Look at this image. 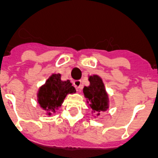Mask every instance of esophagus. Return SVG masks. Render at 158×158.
<instances>
[{"label":"esophagus","mask_w":158,"mask_h":158,"mask_svg":"<svg viewBox=\"0 0 158 158\" xmlns=\"http://www.w3.org/2000/svg\"><path fill=\"white\" fill-rule=\"evenodd\" d=\"M73 85L75 87V89L77 90H80V89H82V83L80 80H76L73 82Z\"/></svg>","instance_id":"esophagus-1"}]
</instances>
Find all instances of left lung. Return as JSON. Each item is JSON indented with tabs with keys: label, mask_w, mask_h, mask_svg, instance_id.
Listing matches in <instances>:
<instances>
[{
	"label": "left lung",
	"mask_w": 158,
	"mask_h": 158,
	"mask_svg": "<svg viewBox=\"0 0 158 158\" xmlns=\"http://www.w3.org/2000/svg\"><path fill=\"white\" fill-rule=\"evenodd\" d=\"M89 85L83 89L84 95L87 98V103L95 113L106 111L108 108V96L105 89L102 79L99 76L93 75L89 78ZM100 113H96L99 115Z\"/></svg>",
	"instance_id": "8db88e82"
}]
</instances>
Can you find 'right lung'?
<instances>
[{"mask_svg":"<svg viewBox=\"0 0 158 158\" xmlns=\"http://www.w3.org/2000/svg\"><path fill=\"white\" fill-rule=\"evenodd\" d=\"M75 92V88L69 80L62 81L60 73L52 74L40 88L37 95L38 102L43 109L47 111V114L51 115L52 112L55 113L56 109L61 106L68 94Z\"/></svg>","mask_w":158,"mask_h":158,"instance_id":"1","label":"right lung"}]
</instances>
